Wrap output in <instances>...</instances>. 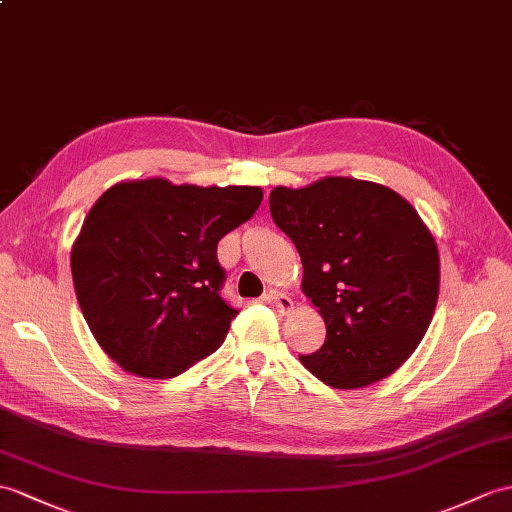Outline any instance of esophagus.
I'll return each mask as SVG.
<instances>
[{"label": "esophagus", "instance_id": "34e87169", "mask_svg": "<svg viewBox=\"0 0 512 512\" xmlns=\"http://www.w3.org/2000/svg\"><path fill=\"white\" fill-rule=\"evenodd\" d=\"M266 301L275 305V310H277V312H281V314H288V312H292V299H290L288 294L277 292V290H270V292L266 294Z\"/></svg>", "mask_w": 512, "mask_h": 512}]
</instances>
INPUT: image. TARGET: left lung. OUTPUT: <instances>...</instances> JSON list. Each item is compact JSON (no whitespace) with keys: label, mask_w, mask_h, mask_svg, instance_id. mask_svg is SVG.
Masks as SVG:
<instances>
[{"label":"left lung","mask_w":512,"mask_h":512,"mask_svg":"<svg viewBox=\"0 0 512 512\" xmlns=\"http://www.w3.org/2000/svg\"><path fill=\"white\" fill-rule=\"evenodd\" d=\"M270 216L299 251L303 292L327 325L303 366L334 388L395 373L438 301V251L419 213L384 185L329 176L272 189Z\"/></svg>","instance_id":"1"}]
</instances>
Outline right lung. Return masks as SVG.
I'll return each mask as SVG.
<instances>
[{
	"label": "right lung",
	"mask_w": 512,
	"mask_h": 512,
	"mask_svg": "<svg viewBox=\"0 0 512 512\" xmlns=\"http://www.w3.org/2000/svg\"><path fill=\"white\" fill-rule=\"evenodd\" d=\"M259 187L113 185L71 248V277L91 334L124 371L176 377L227 338L235 307L218 242L257 211Z\"/></svg>",
	"instance_id": "1"
}]
</instances>
